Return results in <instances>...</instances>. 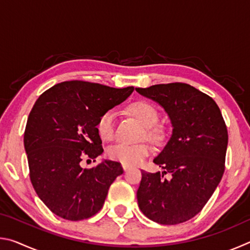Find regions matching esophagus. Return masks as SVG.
<instances>
[{
	"label": "esophagus",
	"mask_w": 250,
	"mask_h": 250,
	"mask_svg": "<svg viewBox=\"0 0 250 250\" xmlns=\"http://www.w3.org/2000/svg\"><path fill=\"white\" fill-rule=\"evenodd\" d=\"M122 167H124V171L125 172H128L130 170V167L128 166H125V164H122Z\"/></svg>",
	"instance_id": "esophagus-1"
}]
</instances>
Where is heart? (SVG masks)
<instances>
[{"mask_svg": "<svg viewBox=\"0 0 250 250\" xmlns=\"http://www.w3.org/2000/svg\"><path fill=\"white\" fill-rule=\"evenodd\" d=\"M129 110L137 119L145 125V134L153 142H160L164 138V130L156 124L159 119V111L154 104L145 100L134 101L129 105ZM116 118L113 110H108L100 116L97 122V130L103 140H112L116 133ZM149 143L141 142L137 145H129L125 142H118L109 147L108 155L110 159L118 161L125 166L135 167L142 163L151 153Z\"/></svg>", "mask_w": 250, "mask_h": 250, "instance_id": "b5f03b06", "label": "heart"}]
</instances>
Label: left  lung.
<instances>
[{"label":"left lung","mask_w":250,"mask_h":250,"mask_svg":"<svg viewBox=\"0 0 250 250\" xmlns=\"http://www.w3.org/2000/svg\"><path fill=\"white\" fill-rule=\"evenodd\" d=\"M135 90L162 105L173 126L170 140L153 160L164 171H141L139 207L162 225L184 223L200 213L222 180L228 143L225 121L216 103L191 84L160 83Z\"/></svg>","instance_id":"8db88e82"}]
</instances>
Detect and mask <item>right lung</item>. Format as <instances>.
<instances>
[{"instance_id":"1","label":"right lung","mask_w":250,"mask_h":250,"mask_svg":"<svg viewBox=\"0 0 250 250\" xmlns=\"http://www.w3.org/2000/svg\"><path fill=\"white\" fill-rule=\"evenodd\" d=\"M133 90L71 80L49 88L33 105L24 132L29 179L57 216L82 221L104 206L110 185L124 168L109 160L83 168L82 161L103 153L97 122Z\"/></svg>"}]
</instances>
